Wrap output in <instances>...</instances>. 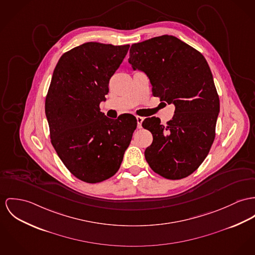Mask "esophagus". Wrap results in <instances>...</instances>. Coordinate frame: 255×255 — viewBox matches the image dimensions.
Masks as SVG:
<instances>
[{
    "label": "esophagus",
    "mask_w": 255,
    "mask_h": 255,
    "mask_svg": "<svg viewBox=\"0 0 255 255\" xmlns=\"http://www.w3.org/2000/svg\"><path fill=\"white\" fill-rule=\"evenodd\" d=\"M136 118H137V128H141V123H142V121H143V118L137 117Z\"/></svg>",
    "instance_id": "34e87169"
}]
</instances>
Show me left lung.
<instances>
[{"mask_svg": "<svg viewBox=\"0 0 255 255\" xmlns=\"http://www.w3.org/2000/svg\"><path fill=\"white\" fill-rule=\"evenodd\" d=\"M133 70L143 72L152 94L176 107L167 126L144 119L152 143L144 157L149 167L168 179L191 175L209 154L216 137L219 98L205 57L174 36H160L132 44L128 59Z\"/></svg>", "mask_w": 255, "mask_h": 255, "instance_id": "left-lung-1", "label": "left lung"}]
</instances>
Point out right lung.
<instances>
[{
    "label": "right lung",
    "mask_w": 255,
    "mask_h": 255,
    "mask_svg": "<svg viewBox=\"0 0 255 255\" xmlns=\"http://www.w3.org/2000/svg\"><path fill=\"white\" fill-rule=\"evenodd\" d=\"M130 45L86 42L64 53L45 98L51 143L67 169L88 183L116 175L137 128L132 115L100 112L109 82Z\"/></svg>",
    "instance_id": "1"
}]
</instances>
